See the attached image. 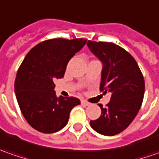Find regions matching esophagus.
<instances>
[{
  "label": "esophagus",
  "mask_w": 159,
  "mask_h": 159,
  "mask_svg": "<svg viewBox=\"0 0 159 159\" xmlns=\"http://www.w3.org/2000/svg\"><path fill=\"white\" fill-rule=\"evenodd\" d=\"M81 103H82L83 105H84V106H90V105L89 102L86 101V100H84V99H82V100H81Z\"/></svg>",
  "instance_id": "34e87169"
}]
</instances>
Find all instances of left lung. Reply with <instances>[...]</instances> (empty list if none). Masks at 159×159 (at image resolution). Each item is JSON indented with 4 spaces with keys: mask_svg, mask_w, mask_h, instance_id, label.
Masks as SVG:
<instances>
[{
    "mask_svg": "<svg viewBox=\"0 0 159 159\" xmlns=\"http://www.w3.org/2000/svg\"><path fill=\"white\" fill-rule=\"evenodd\" d=\"M87 46L103 64L100 90L112 93L107 107L99 105L101 115L90 120V127L104 135H115L127 129L139 112L144 79L135 60L122 47L110 42L90 40Z\"/></svg>",
    "mask_w": 159,
    "mask_h": 159,
    "instance_id": "obj_1",
    "label": "left lung"
}]
</instances>
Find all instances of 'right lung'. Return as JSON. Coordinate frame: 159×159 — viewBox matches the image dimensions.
Here are the masks:
<instances>
[{
    "label": "right lung",
    "mask_w": 159,
    "mask_h": 159,
    "mask_svg": "<svg viewBox=\"0 0 159 159\" xmlns=\"http://www.w3.org/2000/svg\"><path fill=\"white\" fill-rule=\"evenodd\" d=\"M86 39H53L33 47L24 59L15 81V93L25 119L36 130L50 134L63 129L72 108L80 104L74 97L58 98L53 81L62 78L69 60Z\"/></svg>",
    "instance_id": "obj_1"
}]
</instances>
